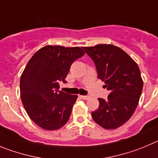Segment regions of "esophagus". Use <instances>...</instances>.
<instances>
[{"label": "esophagus", "instance_id": "esophagus-1", "mask_svg": "<svg viewBox=\"0 0 158 158\" xmlns=\"http://www.w3.org/2000/svg\"><path fill=\"white\" fill-rule=\"evenodd\" d=\"M80 97L83 100H88L89 98V96H80Z\"/></svg>", "mask_w": 158, "mask_h": 158}]
</instances>
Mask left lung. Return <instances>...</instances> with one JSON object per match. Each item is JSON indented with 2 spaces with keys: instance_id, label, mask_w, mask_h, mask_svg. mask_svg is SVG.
<instances>
[{
  "instance_id": "left-lung-1",
  "label": "left lung",
  "mask_w": 158,
  "mask_h": 158,
  "mask_svg": "<svg viewBox=\"0 0 158 158\" xmlns=\"http://www.w3.org/2000/svg\"><path fill=\"white\" fill-rule=\"evenodd\" d=\"M95 63L98 79L106 84L107 100L99 98V107L92 117L105 129H114L126 123L135 110L142 93L143 81L133 59L112 44L84 47Z\"/></svg>"
}]
</instances>
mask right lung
<instances>
[{
  "label": "right lung",
  "mask_w": 158,
  "mask_h": 158,
  "mask_svg": "<svg viewBox=\"0 0 158 158\" xmlns=\"http://www.w3.org/2000/svg\"><path fill=\"white\" fill-rule=\"evenodd\" d=\"M85 52L79 47L48 45L30 58L20 79L21 100L32 122L46 130H57L70 118L77 95L59 91L71 65Z\"/></svg>",
  "instance_id": "add662e5"
}]
</instances>
